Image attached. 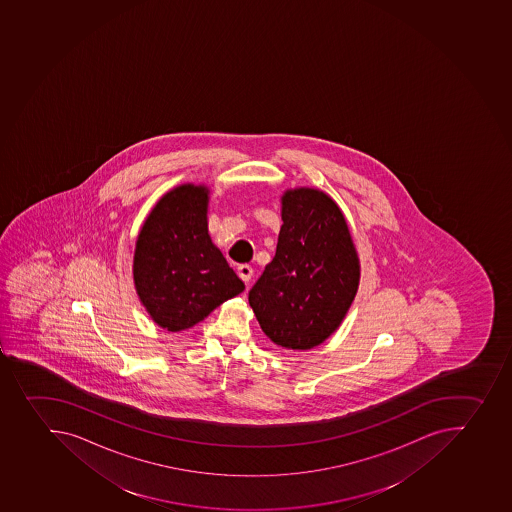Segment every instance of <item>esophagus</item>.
<instances>
[{
	"label": "esophagus",
	"instance_id": "34e87169",
	"mask_svg": "<svg viewBox=\"0 0 512 512\" xmlns=\"http://www.w3.org/2000/svg\"><path fill=\"white\" fill-rule=\"evenodd\" d=\"M238 276H240L244 282L251 281V277H253V268H251L249 264H241V266H238Z\"/></svg>",
	"mask_w": 512,
	"mask_h": 512
}]
</instances>
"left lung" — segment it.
<instances>
[{"mask_svg": "<svg viewBox=\"0 0 512 512\" xmlns=\"http://www.w3.org/2000/svg\"><path fill=\"white\" fill-rule=\"evenodd\" d=\"M282 221L276 256L249 291V305L276 345L310 350L340 327L360 263L343 213L320 190H287Z\"/></svg>", "mask_w": 512, "mask_h": 512, "instance_id": "left-lung-1", "label": "left lung"}]
</instances>
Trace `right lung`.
I'll return each instance as SVG.
<instances>
[{
  "label": "right lung",
  "mask_w": 512,
  "mask_h": 512,
  "mask_svg": "<svg viewBox=\"0 0 512 512\" xmlns=\"http://www.w3.org/2000/svg\"><path fill=\"white\" fill-rule=\"evenodd\" d=\"M207 187L180 185L156 203L134 251V284L152 320L169 332L202 322L244 282L212 243Z\"/></svg>",
  "instance_id": "1"
}]
</instances>
